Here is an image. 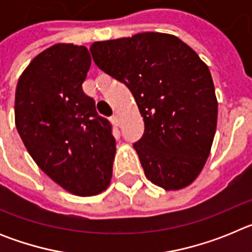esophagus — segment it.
<instances>
[{
    "label": "esophagus",
    "instance_id": "34e87169",
    "mask_svg": "<svg viewBox=\"0 0 252 252\" xmlns=\"http://www.w3.org/2000/svg\"><path fill=\"white\" fill-rule=\"evenodd\" d=\"M111 120H112V122L115 125H120V121H121V120H120V116L119 115H113L112 117H111Z\"/></svg>",
    "mask_w": 252,
    "mask_h": 252
}]
</instances>
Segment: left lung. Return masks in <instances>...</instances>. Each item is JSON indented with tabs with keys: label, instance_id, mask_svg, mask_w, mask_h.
Instances as JSON below:
<instances>
[{
	"label": "left lung",
	"instance_id": "obj_1",
	"mask_svg": "<svg viewBox=\"0 0 252 252\" xmlns=\"http://www.w3.org/2000/svg\"><path fill=\"white\" fill-rule=\"evenodd\" d=\"M91 53L135 97L145 132L133 148L146 178L165 190L190 186L208 159L217 127L218 102L207 64L164 32L95 41Z\"/></svg>",
	"mask_w": 252,
	"mask_h": 252
}]
</instances>
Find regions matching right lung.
<instances>
[{"label":"right lung","mask_w":252,"mask_h":252,"mask_svg":"<svg viewBox=\"0 0 252 252\" xmlns=\"http://www.w3.org/2000/svg\"><path fill=\"white\" fill-rule=\"evenodd\" d=\"M83 45L58 43L37 54L20 75L15 125L41 170L66 192L99 194L110 186L116 141L82 84L91 66Z\"/></svg>","instance_id":"add662e5"}]
</instances>
